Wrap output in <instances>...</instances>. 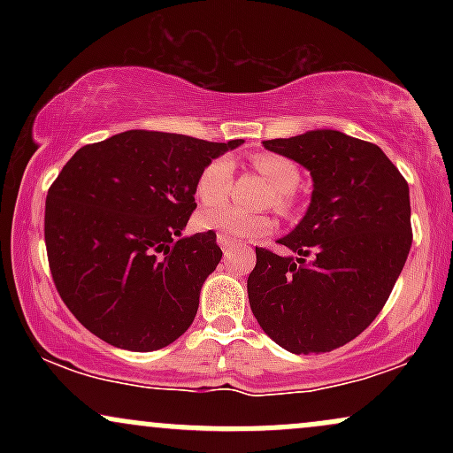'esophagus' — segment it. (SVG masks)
<instances>
[{
    "label": "esophagus",
    "mask_w": 453,
    "mask_h": 453,
    "mask_svg": "<svg viewBox=\"0 0 453 453\" xmlns=\"http://www.w3.org/2000/svg\"><path fill=\"white\" fill-rule=\"evenodd\" d=\"M217 242H219V247H221V251L223 253H230L232 251V247H234V241L232 238H227V236H217Z\"/></svg>",
    "instance_id": "obj_1"
}]
</instances>
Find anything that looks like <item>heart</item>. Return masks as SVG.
I'll return each mask as SVG.
<instances>
[{
  "label": "heart",
  "mask_w": 453,
  "mask_h": 453,
  "mask_svg": "<svg viewBox=\"0 0 453 453\" xmlns=\"http://www.w3.org/2000/svg\"><path fill=\"white\" fill-rule=\"evenodd\" d=\"M253 168L257 170L268 185L274 189L273 206L283 215L292 212L294 197L292 191L300 183V170L292 159L280 157L274 153H257L251 159ZM232 185V161L227 157H217L209 161L197 174L196 196L204 206L219 204L227 196ZM197 226L204 230H215L221 236L232 238V241H247V238L264 236L273 230V221L266 215H251L242 212L234 206H215L206 209L197 215Z\"/></svg>",
  "instance_id": "1"
}]
</instances>
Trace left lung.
<instances>
[{
	"mask_svg": "<svg viewBox=\"0 0 453 453\" xmlns=\"http://www.w3.org/2000/svg\"><path fill=\"white\" fill-rule=\"evenodd\" d=\"M313 176L303 221L279 244L256 247L249 304L262 330L292 353H326L362 334L381 313L407 262L409 185L377 144L336 129L264 140Z\"/></svg>",
	"mask_w": 453,
	"mask_h": 453,
	"instance_id": "obj_1",
	"label": "left lung"
}]
</instances>
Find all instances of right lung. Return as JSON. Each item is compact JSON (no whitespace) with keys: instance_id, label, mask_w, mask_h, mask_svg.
Instances as JSON below:
<instances>
[{"instance_id":"obj_1","label":"right lung","mask_w":453,"mask_h":453,"mask_svg":"<svg viewBox=\"0 0 453 453\" xmlns=\"http://www.w3.org/2000/svg\"><path fill=\"white\" fill-rule=\"evenodd\" d=\"M241 144L129 129L72 155L46 196L44 241L57 292L87 330L153 351L191 326L221 259L212 230L183 236L196 180Z\"/></svg>"}]
</instances>
